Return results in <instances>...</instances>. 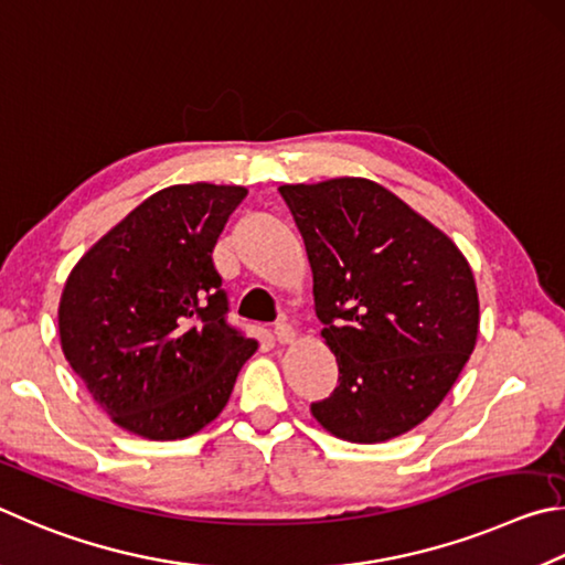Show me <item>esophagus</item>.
Here are the masks:
<instances>
[{
  "mask_svg": "<svg viewBox=\"0 0 565 565\" xmlns=\"http://www.w3.org/2000/svg\"><path fill=\"white\" fill-rule=\"evenodd\" d=\"M275 340L280 344H292L295 340H298V332H295L292 324H288V322H277L275 324Z\"/></svg>",
  "mask_w": 565,
  "mask_h": 565,
  "instance_id": "esophagus-1",
  "label": "esophagus"
}]
</instances>
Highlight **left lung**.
<instances>
[{"label": "left lung", "mask_w": 565, "mask_h": 565, "mask_svg": "<svg viewBox=\"0 0 565 565\" xmlns=\"http://www.w3.org/2000/svg\"><path fill=\"white\" fill-rule=\"evenodd\" d=\"M312 267L340 384L312 404L332 437L380 444L447 397L479 338L471 265L447 233L367 178L280 185Z\"/></svg>", "instance_id": "left-lung-1"}]
</instances>
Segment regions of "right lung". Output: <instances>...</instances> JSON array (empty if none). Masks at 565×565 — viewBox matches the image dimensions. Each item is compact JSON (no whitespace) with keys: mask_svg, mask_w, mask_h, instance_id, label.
Listing matches in <instances>:
<instances>
[{"mask_svg":"<svg viewBox=\"0 0 565 565\" xmlns=\"http://www.w3.org/2000/svg\"><path fill=\"white\" fill-rule=\"evenodd\" d=\"M247 188L188 183L153 193L88 247L58 300L72 370L114 424L185 439L231 399L257 342L225 322L213 247Z\"/></svg>","mask_w":565,"mask_h":565,"instance_id":"right-lung-1","label":"right lung"}]
</instances>
